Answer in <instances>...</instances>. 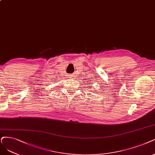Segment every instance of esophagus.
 Returning <instances> with one entry per match:
<instances>
[{
    "mask_svg": "<svg viewBox=\"0 0 155 155\" xmlns=\"http://www.w3.org/2000/svg\"><path fill=\"white\" fill-rule=\"evenodd\" d=\"M70 77V78H72L73 77V75H71V74H70V75H69V77Z\"/></svg>",
    "mask_w": 155,
    "mask_h": 155,
    "instance_id": "34e87169",
    "label": "esophagus"
}]
</instances>
